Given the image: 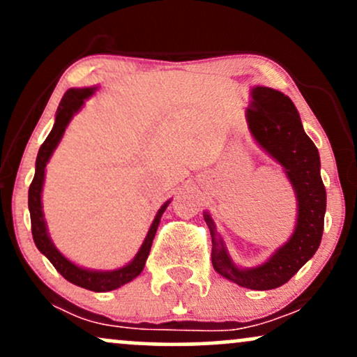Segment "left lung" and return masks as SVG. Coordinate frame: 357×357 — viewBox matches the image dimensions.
I'll use <instances>...</instances> for the list:
<instances>
[{
  "mask_svg": "<svg viewBox=\"0 0 357 357\" xmlns=\"http://www.w3.org/2000/svg\"><path fill=\"white\" fill-rule=\"evenodd\" d=\"M247 121L252 136L284 166L287 178L296 191L298 204L296 230L284 247L278 248L264 265L238 268L228 255L208 213H204V221L211 233L213 268L240 287L272 290L289 282L317 252L324 231L326 188L321 178L317 147L305 134L296 105L285 93L270 87L253 89Z\"/></svg>",
  "mask_w": 357,
  "mask_h": 357,
  "instance_id": "8db88e82",
  "label": "left lung"
}]
</instances>
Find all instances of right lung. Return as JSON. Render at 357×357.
<instances>
[{
	"label": "right lung",
	"instance_id": "right-lung-1",
	"mask_svg": "<svg viewBox=\"0 0 357 357\" xmlns=\"http://www.w3.org/2000/svg\"><path fill=\"white\" fill-rule=\"evenodd\" d=\"M96 92V87L89 89H70L65 92L63 99H61L59 109H56V117L55 124H53L52 132L48 134V137L45 139V142L40 147L38 155H36V166H35V178L30 184V190H28V208H30V218H31V235H33L35 245L40 252L43 253L48 260L52 261L53 267L56 268V272L61 277L67 278L72 284L84 287V289L93 290V292H109V290L117 289V287L127 284V282L134 280L139 273L144 268L147 257H149L151 245H153L155 230L159 227V221L165 210L167 208L169 202H166L161 206V210L158 211L155 218L151 225L147 236L142 243V247L139 248L137 255L134 257V260L130 264H127L126 267L110 270V272H100V270H87L82 268L79 265L72 264L68 258H65L59 250L55 248V245L52 243L50 236L47 231V223L43 220V210H42V190H43V181H45V167L47 162L50 161L53 151L59 146L61 136H63L65 129H67L68 122L72 121V117L79 112L82 105H84L85 99H89L92 93Z\"/></svg>",
	"mask_w": 357,
	"mask_h": 357
}]
</instances>
